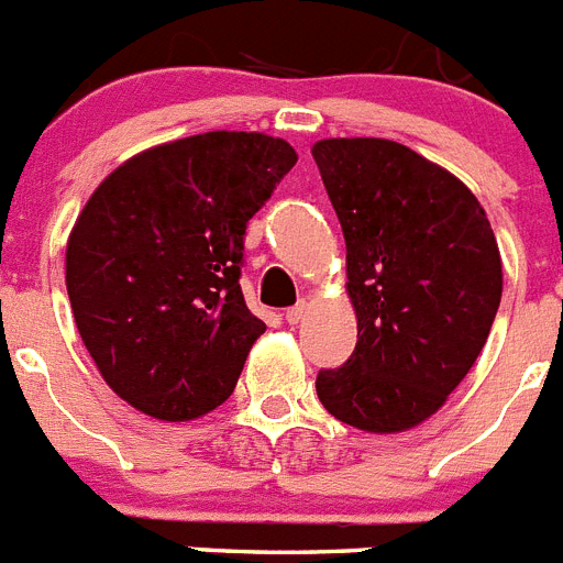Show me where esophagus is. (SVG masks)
I'll return each instance as SVG.
<instances>
[{
  "label": "esophagus",
  "instance_id": "obj_1",
  "mask_svg": "<svg viewBox=\"0 0 563 563\" xmlns=\"http://www.w3.org/2000/svg\"><path fill=\"white\" fill-rule=\"evenodd\" d=\"M305 316H307V301H298L296 307H290V310L285 312V321L287 324H298Z\"/></svg>",
  "mask_w": 563,
  "mask_h": 563
}]
</instances>
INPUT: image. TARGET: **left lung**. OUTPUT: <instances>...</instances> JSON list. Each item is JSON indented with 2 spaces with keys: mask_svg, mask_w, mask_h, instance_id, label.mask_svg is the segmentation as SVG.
Returning a JSON list of instances; mask_svg holds the SVG:
<instances>
[{
  "mask_svg": "<svg viewBox=\"0 0 563 563\" xmlns=\"http://www.w3.org/2000/svg\"><path fill=\"white\" fill-rule=\"evenodd\" d=\"M346 239L355 352L316 377L335 420L375 434L420 426L471 372L501 301L485 208L451 172L383 137L312 146Z\"/></svg>",
  "mask_w": 563,
  "mask_h": 563,
  "instance_id": "obj_1",
  "label": "left lung"
}]
</instances>
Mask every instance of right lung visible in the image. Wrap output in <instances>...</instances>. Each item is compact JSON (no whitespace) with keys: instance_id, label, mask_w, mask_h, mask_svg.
<instances>
[{"instance_id":"right-lung-1","label":"right lung","mask_w":563,"mask_h":563,"mask_svg":"<svg viewBox=\"0 0 563 563\" xmlns=\"http://www.w3.org/2000/svg\"><path fill=\"white\" fill-rule=\"evenodd\" d=\"M298 154L262 132H206L134 154L67 242L76 327L109 389L168 422L231 397L265 332L239 276L245 231Z\"/></svg>"}]
</instances>
